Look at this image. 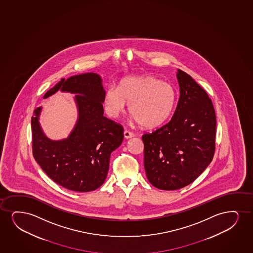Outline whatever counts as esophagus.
<instances>
[{
    "mask_svg": "<svg viewBox=\"0 0 253 253\" xmlns=\"http://www.w3.org/2000/svg\"><path fill=\"white\" fill-rule=\"evenodd\" d=\"M124 136H125V138L128 139V138H133V137H134V133L131 132V131H127V130H126V131H124Z\"/></svg>",
    "mask_w": 253,
    "mask_h": 253,
    "instance_id": "1",
    "label": "esophagus"
}]
</instances>
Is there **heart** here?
I'll list each match as a JSON object with an SVG mask.
<instances>
[{"label": "heart", "mask_w": 253, "mask_h": 253, "mask_svg": "<svg viewBox=\"0 0 253 253\" xmlns=\"http://www.w3.org/2000/svg\"><path fill=\"white\" fill-rule=\"evenodd\" d=\"M177 95L170 84L163 82L151 75L124 78L119 90L109 87L104 96V109L113 118L129 110L144 127L154 128L163 125L169 119L175 107Z\"/></svg>", "instance_id": "obj_1"}]
</instances>
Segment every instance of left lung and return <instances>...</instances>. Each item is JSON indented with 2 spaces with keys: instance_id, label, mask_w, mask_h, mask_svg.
Segmentation results:
<instances>
[{
  "instance_id": "left-lung-1",
  "label": "left lung",
  "mask_w": 253,
  "mask_h": 253,
  "mask_svg": "<svg viewBox=\"0 0 253 253\" xmlns=\"http://www.w3.org/2000/svg\"><path fill=\"white\" fill-rule=\"evenodd\" d=\"M176 77L179 98L169 123L143 135L144 169L152 186L165 191L194 181L213 159L216 119L211 100L180 69Z\"/></svg>"
}]
</instances>
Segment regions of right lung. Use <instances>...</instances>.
Here are the masks:
<instances>
[{
	"label": "right lung",
	"instance_id": "obj_1",
	"mask_svg": "<svg viewBox=\"0 0 253 253\" xmlns=\"http://www.w3.org/2000/svg\"><path fill=\"white\" fill-rule=\"evenodd\" d=\"M94 73L61 79L43 98L62 92L76 94L78 120L68 137L52 140L39 123L42 107L32 117V151L36 162L58 185L74 192L94 191L105 181L110 155L122 144L123 127L103 116L105 90Z\"/></svg>",
	"mask_w": 253,
	"mask_h": 253
}]
</instances>
